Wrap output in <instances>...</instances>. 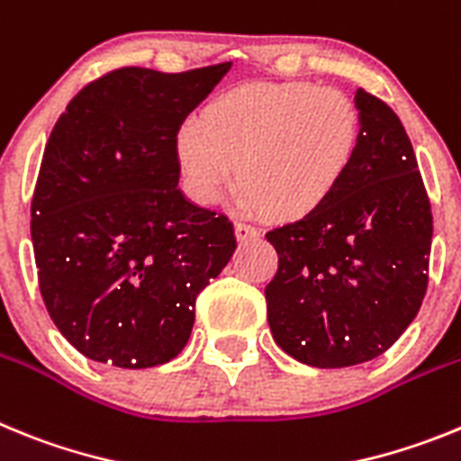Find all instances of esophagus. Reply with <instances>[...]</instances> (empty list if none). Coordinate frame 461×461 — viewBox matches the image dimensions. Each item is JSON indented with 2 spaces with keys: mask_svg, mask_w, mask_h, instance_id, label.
Listing matches in <instances>:
<instances>
[{
  "mask_svg": "<svg viewBox=\"0 0 461 461\" xmlns=\"http://www.w3.org/2000/svg\"><path fill=\"white\" fill-rule=\"evenodd\" d=\"M234 231H236V239H239V241H253V239H259V234H262L258 227L248 225V222H236Z\"/></svg>",
  "mask_w": 461,
  "mask_h": 461,
  "instance_id": "34e87169",
  "label": "esophagus"
}]
</instances>
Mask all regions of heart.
Here are the masks:
<instances>
[{
  "mask_svg": "<svg viewBox=\"0 0 461 461\" xmlns=\"http://www.w3.org/2000/svg\"><path fill=\"white\" fill-rule=\"evenodd\" d=\"M362 136L359 109L343 90L306 81L243 83L183 120L176 162L197 203H215L234 183L241 202L276 218L325 206L350 171Z\"/></svg>",
  "mask_w": 461,
  "mask_h": 461,
  "instance_id": "b5f03b06",
  "label": "heart"
}]
</instances>
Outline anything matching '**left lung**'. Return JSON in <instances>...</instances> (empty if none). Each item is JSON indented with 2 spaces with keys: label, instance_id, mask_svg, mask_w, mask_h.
<instances>
[{
  "label": "left lung",
  "instance_id": "1",
  "mask_svg": "<svg viewBox=\"0 0 461 461\" xmlns=\"http://www.w3.org/2000/svg\"><path fill=\"white\" fill-rule=\"evenodd\" d=\"M362 136L350 171L315 213L276 227L278 271L264 287L271 334L318 369L378 357L422 306L431 203L402 120L359 87Z\"/></svg>",
  "mask_w": 461,
  "mask_h": 461
}]
</instances>
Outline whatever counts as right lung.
Listing matches in <instances>:
<instances>
[{"label":"right lung","mask_w":461,"mask_h":461,"mask_svg":"<svg viewBox=\"0 0 461 461\" xmlns=\"http://www.w3.org/2000/svg\"><path fill=\"white\" fill-rule=\"evenodd\" d=\"M230 67H120L87 83L50 131L32 197L39 290L95 362L174 359L197 294L234 253L230 218L183 197L176 162V131Z\"/></svg>","instance_id":"add662e5"}]
</instances>
